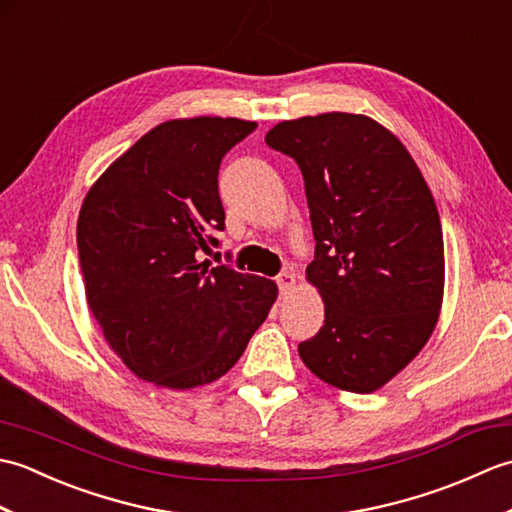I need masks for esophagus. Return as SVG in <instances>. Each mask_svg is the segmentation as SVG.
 Returning <instances> with one entry per match:
<instances>
[{"instance_id":"esophagus-1","label":"esophagus","mask_w":512,"mask_h":512,"mask_svg":"<svg viewBox=\"0 0 512 512\" xmlns=\"http://www.w3.org/2000/svg\"><path fill=\"white\" fill-rule=\"evenodd\" d=\"M295 284H297V275L292 273V270H286V273H281V275L277 277V286H279L281 297L290 295L292 288H295Z\"/></svg>"}]
</instances>
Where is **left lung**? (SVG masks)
I'll return each instance as SVG.
<instances>
[{"instance_id":"obj_1","label":"left lung","mask_w":512,"mask_h":512,"mask_svg":"<svg viewBox=\"0 0 512 512\" xmlns=\"http://www.w3.org/2000/svg\"><path fill=\"white\" fill-rule=\"evenodd\" d=\"M266 145L299 165L317 242L306 275L325 321L299 343L301 361L328 385L372 394L416 358L438 323L436 202L405 145L369 116L284 121Z\"/></svg>"}]
</instances>
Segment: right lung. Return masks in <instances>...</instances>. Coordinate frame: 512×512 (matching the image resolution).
<instances>
[{
  "label": "right lung",
  "instance_id": "1",
  "mask_svg": "<svg viewBox=\"0 0 512 512\" xmlns=\"http://www.w3.org/2000/svg\"><path fill=\"white\" fill-rule=\"evenodd\" d=\"M257 123L198 116L151 129L88 191L76 224L85 297L132 372L169 389L213 383L268 317L277 284L204 255L220 246V162Z\"/></svg>",
  "mask_w": 512,
  "mask_h": 512
}]
</instances>
